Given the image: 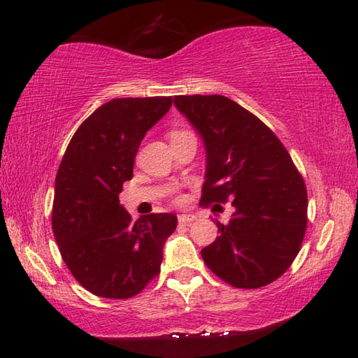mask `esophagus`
Instances as JSON below:
<instances>
[{
	"instance_id": "obj_1",
	"label": "esophagus",
	"mask_w": 358,
	"mask_h": 358,
	"mask_svg": "<svg viewBox=\"0 0 358 358\" xmlns=\"http://www.w3.org/2000/svg\"><path fill=\"white\" fill-rule=\"evenodd\" d=\"M194 220H196V216H194V215H180L178 216V222L180 224H189Z\"/></svg>"
}]
</instances>
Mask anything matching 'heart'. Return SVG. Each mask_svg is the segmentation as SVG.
I'll use <instances>...</instances> for the list:
<instances>
[{"mask_svg":"<svg viewBox=\"0 0 358 358\" xmlns=\"http://www.w3.org/2000/svg\"><path fill=\"white\" fill-rule=\"evenodd\" d=\"M178 134H183V132H172V136H178Z\"/></svg>","mask_w":358,"mask_h":358,"instance_id":"b5f03b06","label":"heart"}]
</instances>
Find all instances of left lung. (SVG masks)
I'll return each mask as SVG.
<instances>
[{
	"label": "left lung",
	"mask_w": 358,
	"mask_h": 358,
	"mask_svg": "<svg viewBox=\"0 0 358 358\" xmlns=\"http://www.w3.org/2000/svg\"><path fill=\"white\" fill-rule=\"evenodd\" d=\"M201 136L207 166L201 202L232 201L220 237L201 251L216 276L238 289L278 280L300 251L308 196L292 157L256 115L221 94L175 96Z\"/></svg>",
	"instance_id": "left-lung-1"
}]
</instances>
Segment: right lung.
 <instances>
[{
    "instance_id": "obj_1",
    "label": "right lung",
    "mask_w": 358,
    "mask_h": 358,
    "mask_svg": "<svg viewBox=\"0 0 358 358\" xmlns=\"http://www.w3.org/2000/svg\"><path fill=\"white\" fill-rule=\"evenodd\" d=\"M171 106V96L106 102L78 126L59 164L53 234L72 276L98 296L129 299L161 271L177 216L151 213L132 222L120 192L145 134Z\"/></svg>"
}]
</instances>
